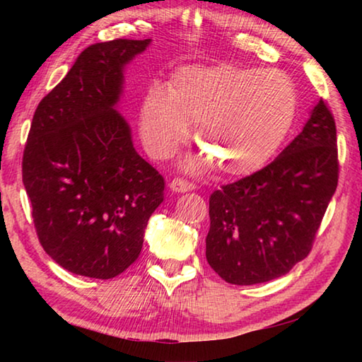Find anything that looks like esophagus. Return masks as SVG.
Masks as SVG:
<instances>
[{
    "label": "esophagus",
    "instance_id": "1",
    "mask_svg": "<svg viewBox=\"0 0 362 362\" xmlns=\"http://www.w3.org/2000/svg\"><path fill=\"white\" fill-rule=\"evenodd\" d=\"M169 187H170V189H173V192H179V193H185V192H189V189L196 188L193 182H189L187 179H180V177H177V179L170 182Z\"/></svg>",
    "mask_w": 362,
    "mask_h": 362
}]
</instances>
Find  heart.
<instances>
[{"label": "heart", "mask_w": 362, "mask_h": 362, "mask_svg": "<svg viewBox=\"0 0 362 362\" xmlns=\"http://www.w3.org/2000/svg\"><path fill=\"white\" fill-rule=\"evenodd\" d=\"M297 112L296 86L276 70L218 65L175 73L169 93L151 89L140 110L148 150L169 156L196 124V142L226 175L260 169L283 144Z\"/></svg>", "instance_id": "heart-1"}]
</instances>
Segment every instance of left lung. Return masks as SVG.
Returning a JSON list of instances; mask_svg holds the SVG:
<instances>
[{
	"label": "left lung",
	"instance_id": "8db88e82",
	"mask_svg": "<svg viewBox=\"0 0 362 362\" xmlns=\"http://www.w3.org/2000/svg\"><path fill=\"white\" fill-rule=\"evenodd\" d=\"M337 183L335 119L321 99L274 161L211 194L207 263L238 286L289 273L313 247Z\"/></svg>",
	"mask_w": 362,
	"mask_h": 362
}]
</instances>
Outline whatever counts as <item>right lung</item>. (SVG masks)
<instances>
[{"label":"right lung","instance_id":"right-lung-1","mask_svg":"<svg viewBox=\"0 0 362 362\" xmlns=\"http://www.w3.org/2000/svg\"><path fill=\"white\" fill-rule=\"evenodd\" d=\"M150 40L97 42L40 102L22 180L42 249L81 276L112 279L137 260L164 179L139 155L115 105L122 69Z\"/></svg>","mask_w":362,"mask_h":362}]
</instances>
